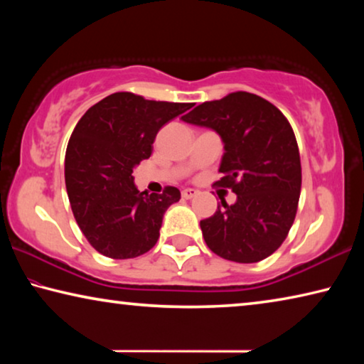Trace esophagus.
Wrapping results in <instances>:
<instances>
[{
  "label": "esophagus",
  "mask_w": 364,
  "mask_h": 364,
  "mask_svg": "<svg viewBox=\"0 0 364 364\" xmlns=\"http://www.w3.org/2000/svg\"><path fill=\"white\" fill-rule=\"evenodd\" d=\"M197 194V191L193 189V188H186L181 191V196L184 197V199H193V197Z\"/></svg>",
  "instance_id": "esophagus-1"
}]
</instances>
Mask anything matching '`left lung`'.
Masks as SVG:
<instances>
[{
  "label": "left lung",
  "instance_id": "1",
  "mask_svg": "<svg viewBox=\"0 0 364 364\" xmlns=\"http://www.w3.org/2000/svg\"><path fill=\"white\" fill-rule=\"evenodd\" d=\"M181 119L221 138L223 178L217 184L237 196L232 205L221 200L217 212L200 221L208 249L237 263L269 257L291 230L301 186L299 146L287 119L245 91L200 104Z\"/></svg>",
  "mask_w": 364,
  "mask_h": 364
}]
</instances>
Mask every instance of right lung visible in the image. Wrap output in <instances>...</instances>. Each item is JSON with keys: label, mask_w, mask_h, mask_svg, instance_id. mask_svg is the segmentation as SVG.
Masks as SVG:
<instances>
[{"label": "right lung", "mask_w": 364, "mask_h": 364, "mask_svg": "<svg viewBox=\"0 0 364 364\" xmlns=\"http://www.w3.org/2000/svg\"><path fill=\"white\" fill-rule=\"evenodd\" d=\"M191 107L114 93L77 123L65 152V188L80 230L100 254L125 260L156 245L164 213L181 199L180 189L141 193L133 168L151 157L160 128Z\"/></svg>", "instance_id": "add662e5"}]
</instances>
